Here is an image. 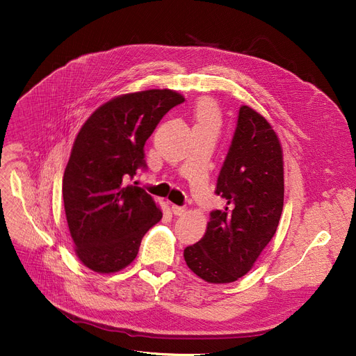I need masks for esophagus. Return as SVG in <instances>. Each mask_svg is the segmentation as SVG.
Returning <instances> with one entry per match:
<instances>
[{"label":"esophagus","instance_id":"esophagus-1","mask_svg":"<svg viewBox=\"0 0 356 356\" xmlns=\"http://www.w3.org/2000/svg\"><path fill=\"white\" fill-rule=\"evenodd\" d=\"M172 211H173V213L176 216H181V215H184L186 212H188V208H186V207H179V204H173Z\"/></svg>","mask_w":356,"mask_h":356}]
</instances>
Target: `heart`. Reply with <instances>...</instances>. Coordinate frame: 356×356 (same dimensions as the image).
Masks as SVG:
<instances>
[{
  "mask_svg": "<svg viewBox=\"0 0 356 356\" xmlns=\"http://www.w3.org/2000/svg\"><path fill=\"white\" fill-rule=\"evenodd\" d=\"M193 114H195L196 124H208V122L218 124L219 121V111L212 99H207V98L200 99L195 106Z\"/></svg>",
  "mask_w": 356,
  "mask_h": 356,
  "instance_id": "b5f03b06",
  "label": "heart"
}]
</instances>
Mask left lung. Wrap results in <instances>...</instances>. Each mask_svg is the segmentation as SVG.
<instances>
[{
	"instance_id": "obj_1",
	"label": "left lung",
	"mask_w": 356,
	"mask_h": 356,
	"mask_svg": "<svg viewBox=\"0 0 356 356\" xmlns=\"http://www.w3.org/2000/svg\"><path fill=\"white\" fill-rule=\"evenodd\" d=\"M225 208L211 212L207 232L184 250L188 267L213 284L244 277L273 239L284 202L283 148L271 124L242 105L216 183Z\"/></svg>"
}]
</instances>
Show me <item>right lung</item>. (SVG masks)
<instances>
[{"mask_svg": "<svg viewBox=\"0 0 356 356\" xmlns=\"http://www.w3.org/2000/svg\"><path fill=\"white\" fill-rule=\"evenodd\" d=\"M184 101L172 89L125 93L101 105L82 125L63 175L69 232L81 263L99 274L124 270L163 213L128 180L145 168L144 144L160 120Z\"/></svg>", "mask_w": 356, "mask_h": 356, "instance_id": "add662e5", "label": "right lung"}]
</instances>
